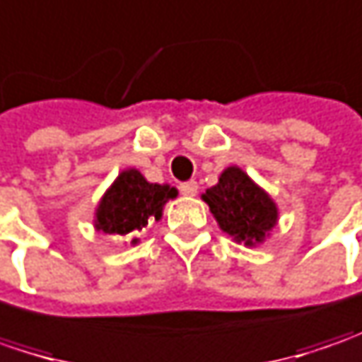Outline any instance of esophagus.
I'll list each match as a JSON object with an SVG mask.
<instances>
[{"label":"esophagus","mask_w":362,"mask_h":362,"mask_svg":"<svg viewBox=\"0 0 362 362\" xmlns=\"http://www.w3.org/2000/svg\"><path fill=\"white\" fill-rule=\"evenodd\" d=\"M180 192L184 197H194L198 192V184L197 182H182Z\"/></svg>","instance_id":"esophagus-1"}]
</instances>
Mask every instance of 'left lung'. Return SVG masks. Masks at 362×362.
<instances>
[{
  "instance_id": "obj_1",
  "label": "left lung",
  "mask_w": 362,
  "mask_h": 362,
  "mask_svg": "<svg viewBox=\"0 0 362 362\" xmlns=\"http://www.w3.org/2000/svg\"><path fill=\"white\" fill-rule=\"evenodd\" d=\"M202 200L211 206L218 227L239 243H261L277 223L274 200L237 165L227 168Z\"/></svg>"
}]
</instances>
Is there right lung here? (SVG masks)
<instances>
[{
	"label": "right lung",
	"mask_w": 362,
	"mask_h": 362,
	"mask_svg": "<svg viewBox=\"0 0 362 362\" xmlns=\"http://www.w3.org/2000/svg\"><path fill=\"white\" fill-rule=\"evenodd\" d=\"M176 194L178 190L168 184H150L137 170H125L105 192L97 209L95 227L107 235L141 230L148 221H158L162 216V206Z\"/></svg>",
	"instance_id": "add662e5"
}]
</instances>
